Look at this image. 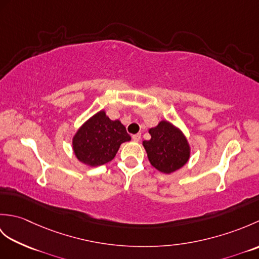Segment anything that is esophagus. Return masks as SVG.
<instances>
[{
  "label": "esophagus",
  "mask_w": 259,
  "mask_h": 259,
  "mask_svg": "<svg viewBox=\"0 0 259 259\" xmlns=\"http://www.w3.org/2000/svg\"><path fill=\"white\" fill-rule=\"evenodd\" d=\"M140 139H141V135H140V134H137V135H134V136H133V140H134V141L138 142Z\"/></svg>",
  "instance_id": "obj_1"
}]
</instances>
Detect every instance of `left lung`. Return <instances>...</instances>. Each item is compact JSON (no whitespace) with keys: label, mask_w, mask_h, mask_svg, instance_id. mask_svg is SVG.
Returning <instances> with one entry per match:
<instances>
[{"label":"left lung","mask_w":259,"mask_h":259,"mask_svg":"<svg viewBox=\"0 0 259 259\" xmlns=\"http://www.w3.org/2000/svg\"><path fill=\"white\" fill-rule=\"evenodd\" d=\"M150 140H145V149L150 163L163 174L174 172L189 159V146L179 129L168 121H161L149 130Z\"/></svg>","instance_id":"8db88e82"}]
</instances>
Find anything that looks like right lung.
Wrapping results in <instances>:
<instances>
[{"label": "right lung", "mask_w": 259, "mask_h": 259, "mask_svg": "<svg viewBox=\"0 0 259 259\" xmlns=\"http://www.w3.org/2000/svg\"><path fill=\"white\" fill-rule=\"evenodd\" d=\"M131 138L120 121L98 112L81 126L73 138L76 158L88 166L98 167L111 161L122 142Z\"/></svg>", "instance_id": "1"}]
</instances>
